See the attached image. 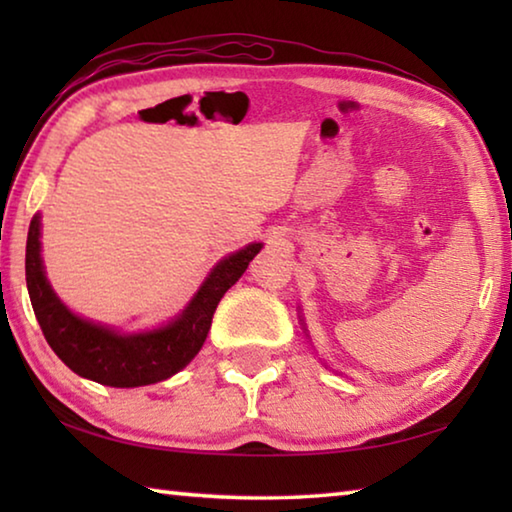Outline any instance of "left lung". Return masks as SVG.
<instances>
[{"mask_svg":"<svg viewBox=\"0 0 512 512\" xmlns=\"http://www.w3.org/2000/svg\"><path fill=\"white\" fill-rule=\"evenodd\" d=\"M300 323H302V329H305V334H307V325H305V318H302V314H300ZM309 336V334H307Z\"/></svg>","mask_w":512,"mask_h":512,"instance_id":"1","label":"left lung"}]
</instances>
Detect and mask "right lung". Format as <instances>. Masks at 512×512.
<instances>
[{
    "label": "right lung",
    "instance_id": "add662e5",
    "mask_svg": "<svg viewBox=\"0 0 512 512\" xmlns=\"http://www.w3.org/2000/svg\"><path fill=\"white\" fill-rule=\"evenodd\" d=\"M262 246L248 244L216 262L194 298L169 323L144 332H121L74 314L56 296L42 264L40 214H36L27 237V289L42 334L69 370L103 386H149L176 375L196 357L210 332L216 305L246 273Z\"/></svg>",
    "mask_w": 512,
    "mask_h": 512
}]
</instances>
